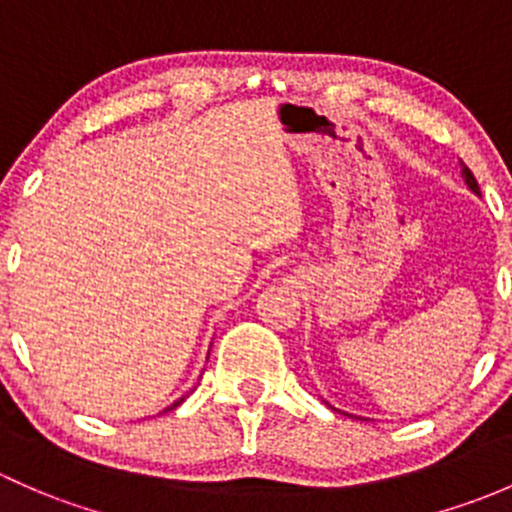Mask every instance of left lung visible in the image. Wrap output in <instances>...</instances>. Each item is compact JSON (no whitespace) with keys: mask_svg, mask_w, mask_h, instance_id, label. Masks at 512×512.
<instances>
[{"mask_svg":"<svg viewBox=\"0 0 512 512\" xmlns=\"http://www.w3.org/2000/svg\"><path fill=\"white\" fill-rule=\"evenodd\" d=\"M461 175H463V182L468 184V189H471L473 194H478V197H481V189H478V182H476V177H473V172L468 170V167L463 165V162H461Z\"/></svg>","mask_w":512,"mask_h":512,"instance_id":"1","label":"left lung"}]
</instances>
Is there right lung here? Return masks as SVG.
<instances>
[{
	"instance_id": "right-lung-1",
	"label": "right lung",
	"mask_w": 512,
	"mask_h": 512,
	"mask_svg": "<svg viewBox=\"0 0 512 512\" xmlns=\"http://www.w3.org/2000/svg\"><path fill=\"white\" fill-rule=\"evenodd\" d=\"M182 402H184V397H182V399H177V402L172 404V407H167V409H175V407H179V404H182ZM167 409H165V412H167Z\"/></svg>"
}]
</instances>
